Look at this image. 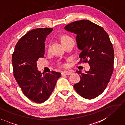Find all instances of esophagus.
<instances>
[{
    "instance_id": "esophagus-1",
    "label": "esophagus",
    "mask_w": 125,
    "mask_h": 125,
    "mask_svg": "<svg viewBox=\"0 0 125 125\" xmlns=\"http://www.w3.org/2000/svg\"><path fill=\"white\" fill-rule=\"evenodd\" d=\"M71 73L72 72L70 71H64L61 73V74H62V75H70L71 74Z\"/></svg>"
}]
</instances>
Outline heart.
Returning a JSON list of instances; mask_svg holds the SVG:
<instances>
[{"mask_svg":"<svg viewBox=\"0 0 125 125\" xmlns=\"http://www.w3.org/2000/svg\"><path fill=\"white\" fill-rule=\"evenodd\" d=\"M73 40L72 38L70 37V36L66 35V34H64L61 36V42H62V44L63 45L64 44V43L67 42H69L70 40ZM64 66V65H63Z\"/></svg>","mask_w":125,"mask_h":125,"instance_id":"1","label":"heart"}]
</instances>
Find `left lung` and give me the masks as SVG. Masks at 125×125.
I'll list each match as a JSON object with an SVG mask.
<instances>
[{"instance_id":"left-lung-1","label":"left lung","mask_w":125,"mask_h":125,"mask_svg":"<svg viewBox=\"0 0 125 125\" xmlns=\"http://www.w3.org/2000/svg\"><path fill=\"white\" fill-rule=\"evenodd\" d=\"M64 28L77 35V45L81 50L79 63H88L90 67L85 74L76 71L80 81L74 87L83 98L94 99L107 87L114 69V52L109 37L102 27L88 20L72 22Z\"/></svg>"}]
</instances>
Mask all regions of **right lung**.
Returning a JSON list of instances; mask_svg holds the SVG:
<instances>
[{
	"label": "right lung",
	"instance_id": "1",
	"mask_svg": "<svg viewBox=\"0 0 125 125\" xmlns=\"http://www.w3.org/2000/svg\"><path fill=\"white\" fill-rule=\"evenodd\" d=\"M51 28L32 29L20 38L12 56L13 76L24 95L35 103L49 98L61 73L52 71L44 76L37 69V61L43 58L45 41Z\"/></svg>",
	"mask_w": 125,
	"mask_h": 125
}]
</instances>
